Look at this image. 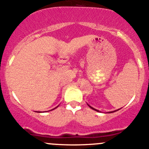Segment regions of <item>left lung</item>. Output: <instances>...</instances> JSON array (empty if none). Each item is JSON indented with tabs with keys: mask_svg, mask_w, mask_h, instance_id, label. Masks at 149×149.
Listing matches in <instances>:
<instances>
[{
	"mask_svg": "<svg viewBox=\"0 0 149 149\" xmlns=\"http://www.w3.org/2000/svg\"><path fill=\"white\" fill-rule=\"evenodd\" d=\"M88 106H89V105H88ZM90 107V108H91V109H94V110H96V111H98L97 110V109H94V108H93V107H91V106H89ZM118 110H119V109H118ZM118 110H115V111H112V112H116V111H118ZM99 112V111H98Z\"/></svg>",
	"mask_w": 149,
	"mask_h": 149,
	"instance_id": "1",
	"label": "left lung"
}]
</instances>
